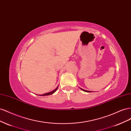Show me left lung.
<instances>
[{
	"mask_svg": "<svg viewBox=\"0 0 131 131\" xmlns=\"http://www.w3.org/2000/svg\"><path fill=\"white\" fill-rule=\"evenodd\" d=\"M82 90H83L84 91H85V92H90L91 91H87V90H84V89H81Z\"/></svg>",
	"mask_w": 131,
	"mask_h": 131,
	"instance_id": "1",
	"label": "left lung"
}]
</instances>
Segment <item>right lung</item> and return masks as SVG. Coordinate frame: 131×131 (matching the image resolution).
<instances>
[{"instance_id":"1","label":"right lung","mask_w":131,"mask_h":131,"mask_svg":"<svg viewBox=\"0 0 131 131\" xmlns=\"http://www.w3.org/2000/svg\"><path fill=\"white\" fill-rule=\"evenodd\" d=\"M58 87H57V88L56 89H55L54 90H53V91H51V92H49V93H45V94H41V96H48V95H50V94H53V93H54L55 92H56V90H57V89H58Z\"/></svg>"}]
</instances>
